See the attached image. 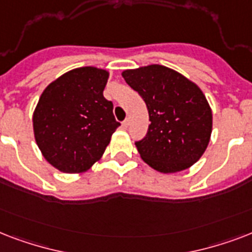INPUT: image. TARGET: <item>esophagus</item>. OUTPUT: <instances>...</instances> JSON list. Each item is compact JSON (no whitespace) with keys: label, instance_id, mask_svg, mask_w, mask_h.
I'll list each match as a JSON object with an SVG mask.
<instances>
[{"label":"esophagus","instance_id":"1","mask_svg":"<svg viewBox=\"0 0 252 252\" xmlns=\"http://www.w3.org/2000/svg\"><path fill=\"white\" fill-rule=\"evenodd\" d=\"M128 126H129V120L126 119V120H124V122L122 123V126L124 128V129H126V128H128Z\"/></svg>","mask_w":252,"mask_h":252}]
</instances>
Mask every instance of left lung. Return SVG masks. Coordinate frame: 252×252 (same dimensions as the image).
<instances>
[{"mask_svg":"<svg viewBox=\"0 0 252 252\" xmlns=\"http://www.w3.org/2000/svg\"><path fill=\"white\" fill-rule=\"evenodd\" d=\"M123 78L145 100L149 129L136 142L140 157L156 171H183L199 161L211 141L213 116L195 82L158 64L126 69Z\"/></svg>","mask_w":252,"mask_h":252,"instance_id":"left-lung-1","label":"left lung"}]
</instances>
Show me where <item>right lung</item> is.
Returning a JSON list of instances; mask_svg holds the SVG:
<instances>
[{"instance_id":"1","label":"right lung","mask_w":252,"mask_h":252,"mask_svg":"<svg viewBox=\"0 0 252 252\" xmlns=\"http://www.w3.org/2000/svg\"><path fill=\"white\" fill-rule=\"evenodd\" d=\"M110 73L82 66L64 73L41 93L32 115L35 141L59 171L81 174L102 158L120 123L103 96Z\"/></svg>"}]
</instances>
